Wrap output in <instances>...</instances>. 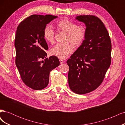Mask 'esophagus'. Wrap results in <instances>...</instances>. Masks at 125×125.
<instances>
[{
  "label": "esophagus",
  "instance_id": "34e87169",
  "mask_svg": "<svg viewBox=\"0 0 125 125\" xmlns=\"http://www.w3.org/2000/svg\"><path fill=\"white\" fill-rule=\"evenodd\" d=\"M59 62H60V63H61V64L63 63V62H64L63 60H62V59H60V60H59Z\"/></svg>",
  "mask_w": 125,
  "mask_h": 125
}]
</instances>
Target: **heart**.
I'll use <instances>...</instances> for the list:
<instances>
[{
    "label": "heart",
    "mask_w": 125,
    "mask_h": 125,
    "mask_svg": "<svg viewBox=\"0 0 125 125\" xmlns=\"http://www.w3.org/2000/svg\"><path fill=\"white\" fill-rule=\"evenodd\" d=\"M59 30L67 33V41L74 45L79 46L83 42L85 37V29L82 26H77L73 22L66 19L58 21L55 24ZM44 37L48 42L52 43L54 31L50 25H47L44 30ZM73 52V47L68 43H58L52 49L51 54L60 59L67 58Z\"/></svg>",
    "instance_id": "b5f03b06"
}]
</instances>
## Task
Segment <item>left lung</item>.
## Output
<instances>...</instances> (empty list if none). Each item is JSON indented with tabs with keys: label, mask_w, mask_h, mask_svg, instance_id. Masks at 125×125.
<instances>
[{
	"label": "left lung",
	"mask_w": 125,
	"mask_h": 125,
	"mask_svg": "<svg viewBox=\"0 0 125 125\" xmlns=\"http://www.w3.org/2000/svg\"><path fill=\"white\" fill-rule=\"evenodd\" d=\"M75 19L85 24V37L67 61L68 77L72 91L83 94L95 90L103 82L111 63L112 45L107 30L99 18L85 15Z\"/></svg>",
	"instance_id": "1"
}]
</instances>
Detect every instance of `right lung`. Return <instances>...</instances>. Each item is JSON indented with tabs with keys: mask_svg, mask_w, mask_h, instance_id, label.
Listing matches in <instances>:
<instances>
[{
	"mask_svg": "<svg viewBox=\"0 0 125 125\" xmlns=\"http://www.w3.org/2000/svg\"><path fill=\"white\" fill-rule=\"evenodd\" d=\"M57 18L50 14H33L22 21L17 29L14 41L16 66L22 81L33 90L46 88L50 72L60 65L57 57L46 58L47 54L45 52L48 47L44 30ZM44 59V62L41 63L40 60Z\"/></svg>",
	"mask_w": 125,
	"mask_h": 125,
	"instance_id": "1",
	"label": "right lung"
}]
</instances>
